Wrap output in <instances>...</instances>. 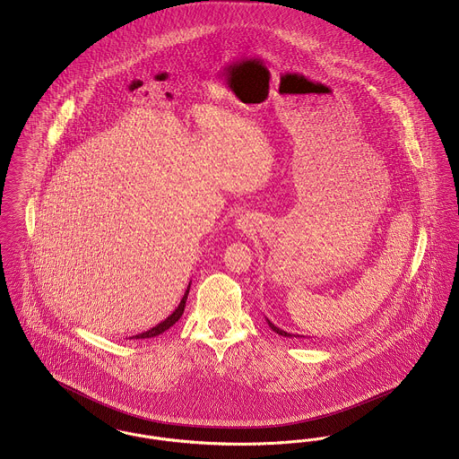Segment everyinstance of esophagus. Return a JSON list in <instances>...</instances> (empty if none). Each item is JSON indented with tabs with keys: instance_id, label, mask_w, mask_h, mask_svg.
I'll list each match as a JSON object with an SVG mask.
<instances>
[{
	"instance_id": "34e87169",
	"label": "esophagus",
	"mask_w": 459,
	"mask_h": 459,
	"mask_svg": "<svg viewBox=\"0 0 459 459\" xmlns=\"http://www.w3.org/2000/svg\"><path fill=\"white\" fill-rule=\"evenodd\" d=\"M238 225H239V229H244V227H246V225H244V221H242V220H239V223H238Z\"/></svg>"
}]
</instances>
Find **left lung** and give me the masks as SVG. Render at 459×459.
I'll return each instance as SVG.
<instances>
[{"instance_id":"1","label":"left lung","mask_w":459,"mask_h":459,"mask_svg":"<svg viewBox=\"0 0 459 459\" xmlns=\"http://www.w3.org/2000/svg\"><path fill=\"white\" fill-rule=\"evenodd\" d=\"M266 324H268V327L272 328V330H273L275 333H279V335H284V337H294L292 333H287V332L282 330V328H279L277 325H273V324H272L268 318H266ZM296 337H299V335H296Z\"/></svg>"}]
</instances>
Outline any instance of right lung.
I'll return each instance as SVG.
<instances>
[{"mask_svg":"<svg viewBox=\"0 0 459 459\" xmlns=\"http://www.w3.org/2000/svg\"><path fill=\"white\" fill-rule=\"evenodd\" d=\"M189 289H191V282L187 285V289H186V292H184V296H182L180 303H178V306L175 307V311L170 315V316H167V318H165L163 322H160L156 327L150 328V330H146V332H141V333H137V335H132L131 339H152V337H156V335L163 333L165 330H169L172 325H175V324L180 320L182 313H184V307H186V301H187Z\"/></svg>","mask_w":459,"mask_h":459,"instance_id":"add662e5","label":"right lung"}]
</instances>
